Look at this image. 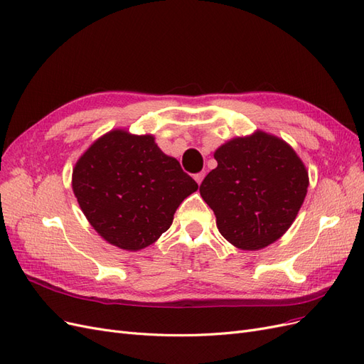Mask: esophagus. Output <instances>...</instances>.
<instances>
[{
	"instance_id": "34e87169",
	"label": "esophagus",
	"mask_w": 364,
	"mask_h": 364,
	"mask_svg": "<svg viewBox=\"0 0 364 364\" xmlns=\"http://www.w3.org/2000/svg\"><path fill=\"white\" fill-rule=\"evenodd\" d=\"M204 177H205V172H199V173H195V181L198 183V184H201L203 183V180H204Z\"/></svg>"
}]
</instances>
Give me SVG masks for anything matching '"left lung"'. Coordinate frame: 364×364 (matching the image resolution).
<instances>
[{"mask_svg":"<svg viewBox=\"0 0 364 364\" xmlns=\"http://www.w3.org/2000/svg\"><path fill=\"white\" fill-rule=\"evenodd\" d=\"M218 166L199 193L219 232L245 251H259L290 228L309 189V172L287 142L257 130L215 151Z\"/></svg>","mask_w":364,"mask_h":364,"instance_id":"1","label":"left lung"}]
</instances>
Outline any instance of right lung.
I'll use <instances>...</instances> for the list:
<instances>
[{
  "label": "right lung",
  "instance_id": "add662e5",
  "mask_svg": "<svg viewBox=\"0 0 364 364\" xmlns=\"http://www.w3.org/2000/svg\"><path fill=\"white\" fill-rule=\"evenodd\" d=\"M198 184L151 134L112 130L93 142L73 171L81 212L100 236L125 251L154 243Z\"/></svg>",
  "mask_w": 364,
  "mask_h": 364
}]
</instances>
